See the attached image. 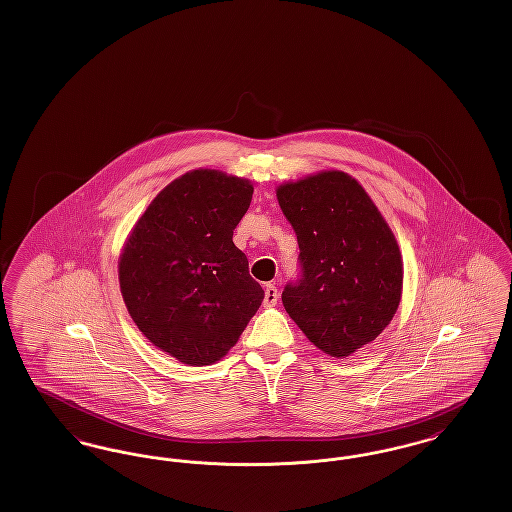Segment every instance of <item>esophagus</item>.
Listing matches in <instances>:
<instances>
[{"label":"esophagus","instance_id":"obj_1","mask_svg":"<svg viewBox=\"0 0 512 512\" xmlns=\"http://www.w3.org/2000/svg\"><path fill=\"white\" fill-rule=\"evenodd\" d=\"M276 301H278V290H276V286H274V284H267L263 305L268 309V307H274V305H276Z\"/></svg>","mask_w":512,"mask_h":512}]
</instances>
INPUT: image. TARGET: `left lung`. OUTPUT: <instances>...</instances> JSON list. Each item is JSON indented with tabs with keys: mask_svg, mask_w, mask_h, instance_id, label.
Here are the masks:
<instances>
[{
	"mask_svg": "<svg viewBox=\"0 0 512 512\" xmlns=\"http://www.w3.org/2000/svg\"><path fill=\"white\" fill-rule=\"evenodd\" d=\"M299 244L301 280L282 303L303 334L345 359L376 340L397 313L403 257L390 224L347 172L322 171L276 188Z\"/></svg>",
	"mask_w": 512,
	"mask_h": 512,
	"instance_id": "left-lung-1",
	"label": "left lung"
}]
</instances>
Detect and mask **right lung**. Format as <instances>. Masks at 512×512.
<instances>
[{
  "label": "right lung",
  "mask_w": 512,
  "mask_h": 512,
  "mask_svg": "<svg viewBox=\"0 0 512 512\" xmlns=\"http://www.w3.org/2000/svg\"><path fill=\"white\" fill-rule=\"evenodd\" d=\"M251 195L247 178L186 172L153 197L122 247L119 282L130 317L184 365L220 361L263 303L232 242Z\"/></svg>",
  "instance_id": "add662e5"
}]
</instances>
